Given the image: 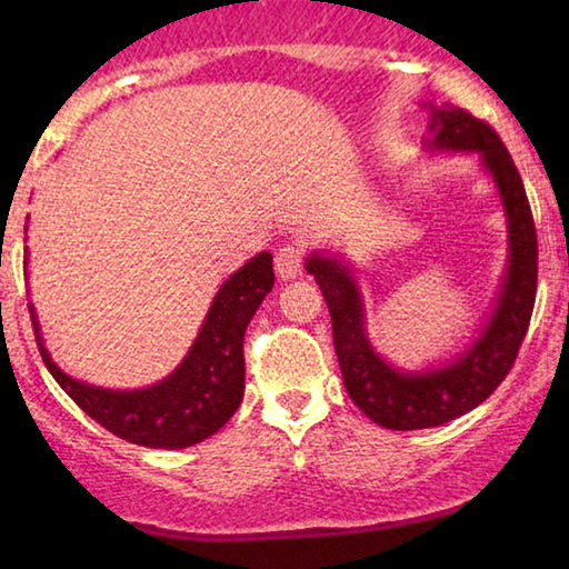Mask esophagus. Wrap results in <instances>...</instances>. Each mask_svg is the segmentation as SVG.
Returning a JSON list of instances; mask_svg holds the SVG:
<instances>
[{"mask_svg":"<svg viewBox=\"0 0 569 569\" xmlns=\"http://www.w3.org/2000/svg\"><path fill=\"white\" fill-rule=\"evenodd\" d=\"M274 269L282 279H295L302 271V248L287 243L274 253Z\"/></svg>","mask_w":569,"mask_h":569,"instance_id":"1","label":"esophagus"}]
</instances>
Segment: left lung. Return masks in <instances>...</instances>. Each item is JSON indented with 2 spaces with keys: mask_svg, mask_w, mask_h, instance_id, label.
<instances>
[{
  "mask_svg": "<svg viewBox=\"0 0 569 569\" xmlns=\"http://www.w3.org/2000/svg\"><path fill=\"white\" fill-rule=\"evenodd\" d=\"M430 150L479 152L500 191L508 217L510 256L500 298L477 339L456 360L435 370L409 372L388 365L365 331L360 284L341 259L310 253L306 271L316 277L331 313L333 349L349 399L388 430H425L477 409L502 383L531 323L539 277V243L523 181L508 147L487 121L463 108L430 103Z\"/></svg>",
  "mask_w": 569,
  "mask_h": 569,
  "instance_id": "1",
  "label": "left lung"
}]
</instances>
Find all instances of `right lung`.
Instances as JSON below:
<instances>
[{
    "instance_id": "1",
    "label": "right lung",
    "mask_w": 569,
    "mask_h": 569,
    "mask_svg": "<svg viewBox=\"0 0 569 569\" xmlns=\"http://www.w3.org/2000/svg\"><path fill=\"white\" fill-rule=\"evenodd\" d=\"M271 287V253L263 251L224 279L183 362L166 380L139 391L88 386L61 372L43 347L30 302L28 310L46 368L84 415L134 446L176 450L207 440L236 415L246 388L243 333Z\"/></svg>"
}]
</instances>
